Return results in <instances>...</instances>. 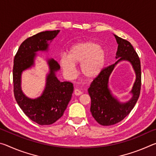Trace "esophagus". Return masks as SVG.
<instances>
[{"label":"esophagus","instance_id":"obj_1","mask_svg":"<svg viewBox=\"0 0 156 156\" xmlns=\"http://www.w3.org/2000/svg\"><path fill=\"white\" fill-rule=\"evenodd\" d=\"M83 94V92H82L80 90H79V89H75L74 90V94L76 96H80Z\"/></svg>","mask_w":156,"mask_h":156}]
</instances>
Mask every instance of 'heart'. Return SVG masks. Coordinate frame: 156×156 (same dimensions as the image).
<instances>
[{
	"label": "heart",
	"mask_w": 156,
	"mask_h": 156,
	"mask_svg": "<svg viewBox=\"0 0 156 156\" xmlns=\"http://www.w3.org/2000/svg\"><path fill=\"white\" fill-rule=\"evenodd\" d=\"M107 60L105 50L98 43L85 41L77 43L70 49L69 56L62 55L59 63L63 73L68 78L74 77L75 65H80V73L87 80H94L103 71Z\"/></svg>",
	"instance_id": "b5f03b06"
}]
</instances>
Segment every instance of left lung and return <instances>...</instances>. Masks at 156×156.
Here are the masks:
<instances>
[{
  "label": "left lung",
  "mask_w": 156,
  "mask_h": 156,
  "mask_svg": "<svg viewBox=\"0 0 156 156\" xmlns=\"http://www.w3.org/2000/svg\"><path fill=\"white\" fill-rule=\"evenodd\" d=\"M118 44L114 64L105 67L102 73L92 82L88 89L91 97L90 111L98 123L103 126H110L120 122L135 106L140 93L141 67L140 58L135 49L129 41L114 35ZM126 60L130 62L136 73V81L130 92L133 95L126 103H120L112 96L108 88V78L115 66Z\"/></svg>",
  "instance_id": "8db88e82"
}]
</instances>
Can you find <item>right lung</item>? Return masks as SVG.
I'll return each instance as SVG.
<instances>
[{
    "mask_svg": "<svg viewBox=\"0 0 156 156\" xmlns=\"http://www.w3.org/2000/svg\"><path fill=\"white\" fill-rule=\"evenodd\" d=\"M60 30L42 31L26 39L20 44L14 60L13 83L15 99L20 109L29 118L40 125H49L62 116L73 91L70 82H60L56 72L60 65L53 58L47 60L49 72L43 94L37 98H30L21 89V74L34 65L36 52L47 51L49 44Z\"/></svg>",
    "mask_w": 156,
    "mask_h": 156,
    "instance_id": "obj_1",
    "label": "right lung"
}]
</instances>
